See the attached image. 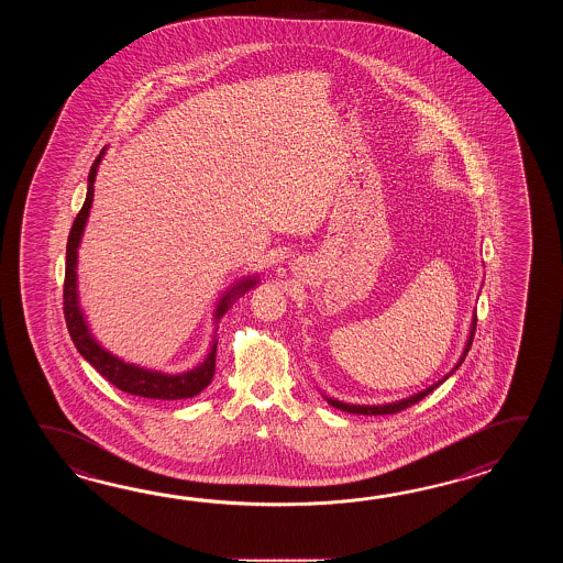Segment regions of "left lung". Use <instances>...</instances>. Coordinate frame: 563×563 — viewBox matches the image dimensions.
Segmentation results:
<instances>
[{
	"instance_id": "1",
	"label": "left lung",
	"mask_w": 563,
	"mask_h": 563,
	"mask_svg": "<svg viewBox=\"0 0 563 563\" xmlns=\"http://www.w3.org/2000/svg\"><path fill=\"white\" fill-rule=\"evenodd\" d=\"M475 325H477V313H473V320H471V328H468L467 342H465V347H463V354H461V358L456 360L455 366H453V371L449 372V374H444L441 380H437V383L431 384V386H427L424 390H420L417 395L407 396V398H402V400H395V402H386V405H347V402H342V400H335V398H330V396L323 395V398L328 400V405H332L334 408H340V410H344V412H350V415H393V412H398V410H405V408L410 407V405H417L419 400H422L424 396L431 395L432 390L437 388V386H441V384L451 376V374H455L456 368L465 362L467 358L468 350H471V344H473V335H475Z\"/></svg>"
}]
</instances>
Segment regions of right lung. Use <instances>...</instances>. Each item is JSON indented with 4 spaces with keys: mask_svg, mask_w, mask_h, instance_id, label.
Returning <instances> with one entry per match:
<instances>
[{
    "mask_svg": "<svg viewBox=\"0 0 563 563\" xmlns=\"http://www.w3.org/2000/svg\"><path fill=\"white\" fill-rule=\"evenodd\" d=\"M107 148L100 151L96 156L90 173H88V191H86V201L80 209V213L74 219L70 235H68V245H66V277H64V318L68 332L73 338L74 346L85 356L86 362H90L96 371L100 372L108 383L114 384L122 393L129 395L143 396V398H155V400H180V398H192V396L203 393L205 388L213 380L216 374V352H217V328L213 332V340L209 344V352L201 364H197L191 371L179 372V374H168V372L153 371L144 368L134 362L119 358L117 354L108 352L102 346L95 334L90 332V325L86 322L85 310L80 306V296H78V247L82 243L85 235L86 221L90 216V207L95 201V180L98 167L102 163V156ZM260 284V276L241 277L233 286L225 289V294L219 298L213 313V323H219L223 313L233 306L235 299L241 298L247 289Z\"/></svg>",
    "mask_w": 563,
    "mask_h": 563,
    "instance_id": "obj_1",
    "label": "right lung"
}]
</instances>
